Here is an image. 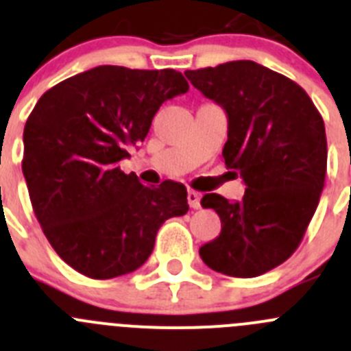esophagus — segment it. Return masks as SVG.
<instances>
[{
  "label": "esophagus",
  "instance_id": "esophagus-1",
  "mask_svg": "<svg viewBox=\"0 0 351 351\" xmlns=\"http://www.w3.org/2000/svg\"><path fill=\"white\" fill-rule=\"evenodd\" d=\"M187 201H189V206L194 208V210H199V208H201V194H199V192L189 191Z\"/></svg>",
  "mask_w": 351,
  "mask_h": 351
}]
</instances>
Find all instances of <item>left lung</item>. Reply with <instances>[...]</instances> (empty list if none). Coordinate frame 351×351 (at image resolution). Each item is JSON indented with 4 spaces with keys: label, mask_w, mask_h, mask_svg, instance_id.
Returning <instances> with one entry per match:
<instances>
[{
    "label": "left lung",
    "mask_w": 351,
    "mask_h": 351,
    "mask_svg": "<svg viewBox=\"0 0 351 351\" xmlns=\"http://www.w3.org/2000/svg\"><path fill=\"white\" fill-rule=\"evenodd\" d=\"M185 77L226 110L222 156L246 185L241 201L201 199L222 230L199 255L217 273L261 276L298 250L313 219L327 173L324 119L301 85L254 61L187 69Z\"/></svg>",
    "instance_id": "1"
}]
</instances>
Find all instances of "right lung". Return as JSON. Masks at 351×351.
Listing matches in <instances>:
<instances>
[{
    "label": "right lung",
    "mask_w": 351,
    "mask_h": 351,
    "mask_svg": "<svg viewBox=\"0 0 351 351\" xmlns=\"http://www.w3.org/2000/svg\"><path fill=\"white\" fill-rule=\"evenodd\" d=\"M187 90L175 69L97 66L38 99L24 128L22 173L43 234L75 271L108 280L138 269L159 227L189 211L185 185L145 187L119 166L164 101Z\"/></svg>",
    "instance_id": "right-lung-1"
}]
</instances>
